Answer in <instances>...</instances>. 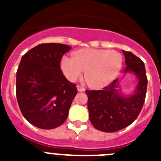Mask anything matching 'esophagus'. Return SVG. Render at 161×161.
<instances>
[{
  "mask_svg": "<svg viewBox=\"0 0 161 161\" xmlns=\"http://www.w3.org/2000/svg\"><path fill=\"white\" fill-rule=\"evenodd\" d=\"M76 88H77V90L79 91V92H84V91L85 90V88H84L83 86H81V85H76Z\"/></svg>",
  "mask_w": 161,
  "mask_h": 161,
  "instance_id": "esophagus-1",
  "label": "esophagus"
}]
</instances>
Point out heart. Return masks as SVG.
Listing matches in <instances>:
<instances>
[{
    "instance_id": "b5f03b06",
    "label": "heart",
    "mask_w": 161,
    "mask_h": 161,
    "mask_svg": "<svg viewBox=\"0 0 161 161\" xmlns=\"http://www.w3.org/2000/svg\"><path fill=\"white\" fill-rule=\"evenodd\" d=\"M72 57L61 59V69L65 76L75 81L85 71V80L96 88L111 83L123 67V56L116 51L82 49L74 52Z\"/></svg>"
}]
</instances>
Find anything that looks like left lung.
I'll use <instances>...</instances> for the list:
<instances>
[{
  "mask_svg": "<svg viewBox=\"0 0 161 161\" xmlns=\"http://www.w3.org/2000/svg\"><path fill=\"white\" fill-rule=\"evenodd\" d=\"M126 68L138 78L134 94L123 96L118 90L119 79L101 90H86L89 119L95 128L103 132H114L125 128L137 119L144 103L147 78L144 63L133 53L123 51Z\"/></svg>",
  "mask_w": 161,
  "mask_h": 161,
  "instance_id": "left-lung-1",
  "label": "left lung"
}]
</instances>
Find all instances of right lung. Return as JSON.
Instances as JSON below:
<instances>
[{
	"label": "right lung",
	"instance_id": "add662e5",
	"mask_svg": "<svg viewBox=\"0 0 161 161\" xmlns=\"http://www.w3.org/2000/svg\"><path fill=\"white\" fill-rule=\"evenodd\" d=\"M71 47L42 43L22 55L17 71L16 95L26 120L41 129H54L68 118L76 85L64 76L60 61Z\"/></svg>",
	"mask_w": 161,
	"mask_h": 161
}]
</instances>
